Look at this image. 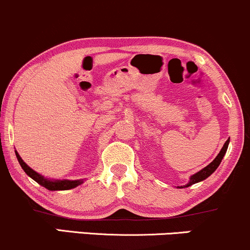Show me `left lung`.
Wrapping results in <instances>:
<instances>
[{
  "label": "left lung",
  "instance_id": "1",
  "mask_svg": "<svg viewBox=\"0 0 250 250\" xmlns=\"http://www.w3.org/2000/svg\"><path fill=\"white\" fill-rule=\"evenodd\" d=\"M228 145H229V139L225 142V145H223L222 149H221V150H220L219 155H217V156L215 157L214 161L209 163L207 167L203 168L202 170L197 171L196 174H194L193 176L190 177V181H189V183H187V186H186V187H189V186L194 185V183H196V182H200V181L206 180L208 176H210V175L213 174L215 170H216V168L219 167L221 161H222L223 156H225V154H226V151H227V148H228ZM179 188H183V187H179Z\"/></svg>",
  "mask_w": 250,
  "mask_h": 250
}]
</instances>
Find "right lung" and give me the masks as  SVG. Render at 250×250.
<instances>
[{
  "label": "right lung",
  "mask_w": 250,
  "mask_h": 250,
  "mask_svg": "<svg viewBox=\"0 0 250 250\" xmlns=\"http://www.w3.org/2000/svg\"><path fill=\"white\" fill-rule=\"evenodd\" d=\"M16 157H17V160H19L22 169L25 171V174H27L28 176H30L34 181H36L39 185H41V186H43V187L47 188L48 190H68V189L75 188L82 183V181H69V180L51 181V180L44 179V177L41 176V175L37 174L36 171H34L30 167H28V166L23 162V160L20 157V155L17 153H16Z\"/></svg>",
  "instance_id": "add662e5"
}]
</instances>
